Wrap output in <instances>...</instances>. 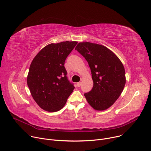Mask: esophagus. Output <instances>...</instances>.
Masks as SVG:
<instances>
[{"mask_svg": "<svg viewBox=\"0 0 151 151\" xmlns=\"http://www.w3.org/2000/svg\"><path fill=\"white\" fill-rule=\"evenodd\" d=\"M81 82H78V83H77V87H80V86H81Z\"/></svg>", "mask_w": 151, "mask_h": 151, "instance_id": "1", "label": "esophagus"}]
</instances>
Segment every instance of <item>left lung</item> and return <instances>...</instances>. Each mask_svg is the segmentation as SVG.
<instances>
[{
  "instance_id": "obj_1",
  "label": "left lung",
  "mask_w": 151,
  "mask_h": 151,
  "mask_svg": "<svg viewBox=\"0 0 151 151\" xmlns=\"http://www.w3.org/2000/svg\"><path fill=\"white\" fill-rule=\"evenodd\" d=\"M76 50L88 62L93 86L84 95L96 110L112 106L121 95L125 85V71L119 59L104 45L89 42H80Z\"/></svg>"
}]
</instances>
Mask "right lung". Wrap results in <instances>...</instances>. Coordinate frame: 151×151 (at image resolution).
Instances as JSON below:
<instances>
[{
  "mask_svg": "<svg viewBox=\"0 0 151 151\" xmlns=\"http://www.w3.org/2000/svg\"><path fill=\"white\" fill-rule=\"evenodd\" d=\"M77 42L50 44L33 59L27 78L31 95L38 105L48 111H57L73 92L74 84L67 77L65 60Z\"/></svg>",
  "mask_w": 151,
  "mask_h": 151,
  "instance_id": "1",
  "label": "right lung"
}]
</instances>
